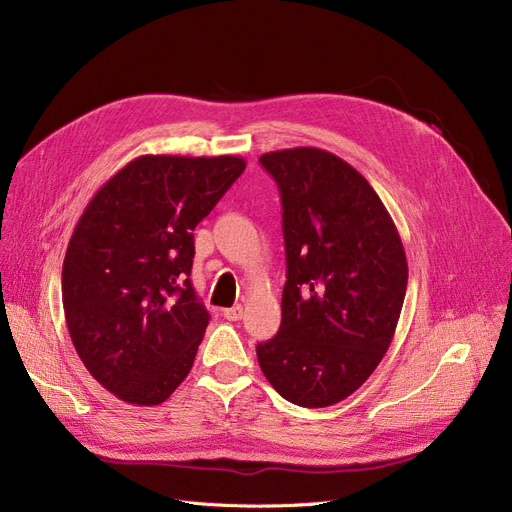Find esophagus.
I'll return each instance as SVG.
<instances>
[{"label":"esophagus","instance_id":"1","mask_svg":"<svg viewBox=\"0 0 512 512\" xmlns=\"http://www.w3.org/2000/svg\"><path fill=\"white\" fill-rule=\"evenodd\" d=\"M223 316H225L227 321H239L241 316H243V306H241V304H237V306L225 308V310H223Z\"/></svg>","mask_w":512,"mask_h":512}]
</instances>
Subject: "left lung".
I'll list each match as a JSON object with an SVG mask.
<instances>
[{"instance_id": "8db88e82", "label": "left lung", "mask_w": 512, "mask_h": 512, "mask_svg": "<svg viewBox=\"0 0 512 512\" xmlns=\"http://www.w3.org/2000/svg\"><path fill=\"white\" fill-rule=\"evenodd\" d=\"M260 164L281 193L287 281L281 327L256 356L285 400L331 406L392 344L408 283L402 239L369 181L335 154L291 148Z\"/></svg>"}]
</instances>
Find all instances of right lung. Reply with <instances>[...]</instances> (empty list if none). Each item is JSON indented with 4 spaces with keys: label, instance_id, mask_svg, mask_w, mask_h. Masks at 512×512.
Listing matches in <instances>:
<instances>
[{
    "label": "right lung",
    "instance_id": "add662e5",
    "mask_svg": "<svg viewBox=\"0 0 512 512\" xmlns=\"http://www.w3.org/2000/svg\"><path fill=\"white\" fill-rule=\"evenodd\" d=\"M243 168L239 156H139L81 214L62 266L66 327L118 400L162 404L189 375L210 321L189 279L193 229Z\"/></svg>",
    "mask_w": 512,
    "mask_h": 512
}]
</instances>
